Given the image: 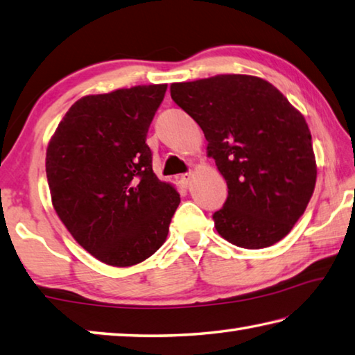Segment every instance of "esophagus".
<instances>
[{
    "mask_svg": "<svg viewBox=\"0 0 355 355\" xmlns=\"http://www.w3.org/2000/svg\"><path fill=\"white\" fill-rule=\"evenodd\" d=\"M191 181H193V173H185L181 176V184L184 185V187H189Z\"/></svg>",
    "mask_w": 355,
    "mask_h": 355,
    "instance_id": "obj_1",
    "label": "esophagus"
}]
</instances>
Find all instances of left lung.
<instances>
[{
    "instance_id": "8db88e82",
    "label": "left lung",
    "mask_w": 355,
    "mask_h": 355,
    "mask_svg": "<svg viewBox=\"0 0 355 355\" xmlns=\"http://www.w3.org/2000/svg\"><path fill=\"white\" fill-rule=\"evenodd\" d=\"M171 98L200 124L207 155L227 184L214 214L229 243L260 250L281 241L306 212L316 160L306 118L275 85L251 74L173 83Z\"/></svg>"
}]
</instances>
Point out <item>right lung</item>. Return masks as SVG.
<instances>
[{
	"mask_svg": "<svg viewBox=\"0 0 355 355\" xmlns=\"http://www.w3.org/2000/svg\"><path fill=\"white\" fill-rule=\"evenodd\" d=\"M166 84L135 85L74 103L46 148L55 214L99 262L132 266L165 243L181 195L153 171L148 128Z\"/></svg>",
	"mask_w": 355,
	"mask_h": 355,
	"instance_id": "right-lung-1",
	"label": "right lung"
}]
</instances>
